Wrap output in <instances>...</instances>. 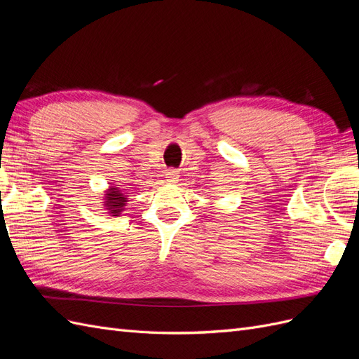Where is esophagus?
Wrapping results in <instances>:
<instances>
[{
	"label": "esophagus",
	"instance_id": "obj_1",
	"mask_svg": "<svg viewBox=\"0 0 359 359\" xmlns=\"http://www.w3.org/2000/svg\"><path fill=\"white\" fill-rule=\"evenodd\" d=\"M166 178H168V181H169V182L177 181V178H178V172H177V170H169V172L166 173Z\"/></svg>",
	"mask_w": 359,
	"mask_h": 359
}]
</instances>
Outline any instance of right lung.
<instances>
[{
    "label": "right lung",
    "mask_w": 359,
    "mask_h": 359,
    "mask_svg": "<svg viewBox=\"0 0 359 359\" xmlns=\"http://www.w3.org/2000/svg\"><path fill=\"white\" fill-rule=\"evenodd\" d=\"M128 194L124 189L121 187H116L114 184H111L109 189H106L104 191V196H103V208L107 211V214L112 215V217H118L121 214L128 202Z\"/></svg>",
    "instance_id": "add662e5"
}]
</instances>
